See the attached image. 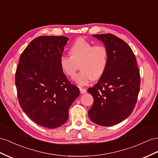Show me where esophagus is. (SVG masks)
Listing matches in <instances>:
<instances>
[{
  "label": "esophagus",
  "mask_w": 158,
  "mask_h": 158,
  "mask_svg": "<svg viewBox=\"0 0 158 158\" xmlns=\"http://www.w3.org/2000/svg\"><path fill=\"white\" fill-rule=\"evenodd\" d=\"M79 90H80V93L81 94H84V93H85L86 92V89H84V88H82V87H79Z\"/></svg>",
  "instance_id": "1"
}]
</instances>
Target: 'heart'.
I'll use <instances>...</instances> for the list:
<instances>
[{"label":"heart","mask_w":158,"mask_h":158,"mask_svg":"<svg viewBox=\"0 0 158 158\" xmlns=\"http://www.w3.org/2000/svg\"><path fill=\"white\" fill-rule=\"evenodd\" d=\"M71 56L63 55L60 66L69 77H73L79 69L81 71L75 75L74 81L80 86L86 85L93 79L103 75L108 62V52L103 44H94L83 38L76 40L69 49Z\"/></svg>","instance_id":"heart-1"}]
</instances>
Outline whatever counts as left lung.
<instances>
[{
  "instance_id": "left-lung-1",
  "label": "left lung",
  "mask_w": 158,
  "mask_h": 158,
  "mask_svg": "<svg viewBox=\"0 0 158 158\" xmlns=\"http://www.w3.org/2000/svg\"><path fill=\"white\" fill-rule=\"evenodd\" d=\"M108 52L106 69L87 91L94 98L88 114L93 122L112 126L125 120L134 109L140 89L135 56L124 40L110 33L93 35Z\"/></svg>"
}]
</instances>
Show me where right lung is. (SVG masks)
I'll return each mask as SVG.
<instances>
[{"label": "right lung", "mask_w": 158, "mask_h": 158, "mask_svg": "<svg viewBox=\"0 0 158 158\" xmlns=\"http://www.w3.org/2000/svg\"><path fill=\"white\" fill-rule=\"evenodd\" d=\"M68 40L63 36L35 38L20 56L16 70L20 106L32 121L44 127L53 129L65 123L69 109L80 94L60 66Z\"/></svg>", "instance_id": "1"}]
</instances>
